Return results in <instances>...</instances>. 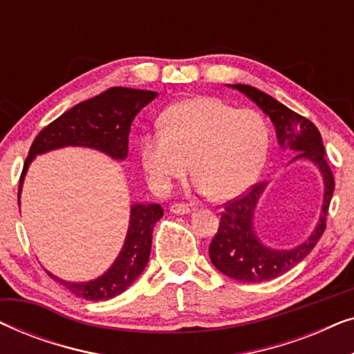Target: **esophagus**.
I'll use <instances>...</instances> for the list:
<instances>
[{
  "label": "esophagus",
  "instance_id": "esophagus-1",
  "mask_svg": "<svg viewBox=\"0 0 354 354\" xmlns=\"http://www.w3.org/2000/svg\"><path fill=\"white\" fill-rule=\"evenodd\" d=\"M193 209L192 205H187V203H174L171 205V212L174 214H188Z\"/></svg>",
  "mask_w": 354,
  "mask_h": 354
}]
</instances>
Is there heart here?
<instances>
[{
	"label": "heart",
	"instance_id": "obj_1",
	"mask_svg": "<svg viewBox=\"0 0 354 354\" xmlns=\"http://www.w3.org/2000/svg\"><path fill=\"white\" fill-rule=\"evenodd\" d=\"M161 132L140 140V161L159 195L190 171L201 192L230 200L258 178L269 148V127L253 109H235L212 96L182 100L159 118Z\"/></svg>",
	"mask_w": 354,
	"mask_h": 354
}]
</instances>
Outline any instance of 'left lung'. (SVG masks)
<instances>
[{"label": "left lung", "instance_id": "8db88e82", "mask_svg": "<svg viewBox=\"0 0 354 354\" xmlns=\"http://www.w3.org/2000/svg\"><path fill=\"white\" fill-rule=\"evenodd\" d=\"M234 88L250 96L275 125L280 147L299 151L295 159L306 158L321 169L324 177V206L321 221L313 235L293 250H272L258 240L253 229V212L266 183L251 185L245 193L224 203L219 229L209 245L212 264L227 277L246 283H259L288 272L317 245L327 227V212L335 180L326 159L321 133L311 120L279 103L272 96L251 85L235 84Z\"/></svg>", "mask_w": 354, "mask_h": 354}]
</instances>
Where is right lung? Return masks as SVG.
Masks as SVG:
<instances>
[{
	"instance_id": "add662e5",
	"label": "right lung",
	"mask_w": 354,
	"mask_h": 354,
	"mask_svg": "<svg viewBox=\"0 0 354 354\" xmlns=\"http://www.w3.org/2000/svg\"><path fill=\"white\" fill-rule=\"evenodd\" d=\"M156 91L113 86L93 98L82 101L48 124L33 140L19 180L21 195L22 180L28 164L35 154L50 149L69 147H90L109 154L114 159H124L129 153V135L132 122L145 106L156 98ZM164 214L159 205H133L130 211V225L124 248L119 258L104 275L86 283H72L46 274L77 297L90 301H104L118 297L132 285L143 272L151 251L154 224Z\"/></svg>"
}]
</instances>
